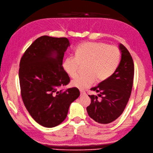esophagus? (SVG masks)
<instances>
[{"label": "esophagus", "mask_w": 153, "mask_h": 153, "mask_svg": "<svg viewBox=\"0 0 153 153\" xmlns=\"http://www.w3.org/2000/svg\"><path fill=\"white\" fill-rule=\"evenodd\" d=\"M86 94L85 91H80V96H85Z\"/></svg>", "instance_id": "obj_1"}]
</instances>
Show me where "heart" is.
Returning a JSON list of instances; mask_svg holds the SVG:
<instances>
[{
  "mask_svg": "<svg viewBox=\"0 0 153 153\" xmlns=\"http://www.w3.org/2000/svg\"><path fill=\"white\" fill-rule=\"evenodd\" d=\"M75 56H67L63 68L71 77L77 74L80 64L86 63L87 74L74 77L71 85L80 90H86L96 82L108 79L118 69L121 52L117 46L101 42L80 44L75 50Z\"/></svg>",
  "mask_w": 153,
  "mask_h": 153,
  "instance_id": "obj_1",
  "label": "heart"
}]
</instances>
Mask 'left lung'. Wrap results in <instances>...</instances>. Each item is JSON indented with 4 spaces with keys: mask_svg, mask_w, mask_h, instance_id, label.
I'll return each mask as SVG.
<instances>
[{
    "mask_svg": "<svg viewBox=\"0 0 153 153\" xmlns=\"http://www.w3.org/2000/svg\"><path fill=\"white\" fill-rule=\"evenodd\" d=\"M121 61L118 69L108 79L91 88L99 93L91 95V103L87 107L88 115L100 124H108L123 113L130 97L134 76L133 59L129 51L120 44ZM100 97V99L98 97Z\"/></svg>",
    "mask_w": 153,
    "mask_h": 153,
    "instance_id": "obj_1",
    "label": "left lung"
}]
</instances>
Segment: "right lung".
Masks as SVG:
<instances>
[{
    "label": "right lung",
    "mask_w": 153,
    "mask_h": 153,
    "mask_svg": "<svg viewBox=\"0 0 153 153\" xmlns=\"http://www.w3.org/2000/svg\"><path fill=\"white\" fill-rule=\"evenodd\" d=\"M70 46L65 37L42 36L26 50L19 63L21 96L30 116L46 128L65 119L71 103L80 96L78 88L62 89L70 78L62 67L64 53Z\"/></svg>",
    "instance_id": "add662e5"
}]
</instances>
